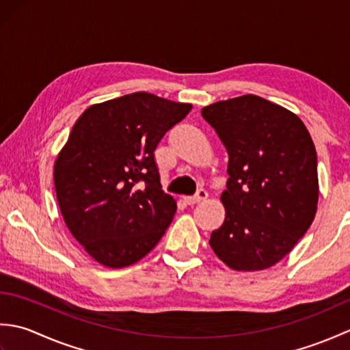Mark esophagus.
Wrapping results in <instances>:
<instances>
[{
	"instance_id": "34e87169",
	"label": "esophagus",
	"mask_w": 350,
	"mask_h": 350,
	"mask_svg": "<svg viewBox=\"0 0 350 350\" xmlns=\"http://www.w3.org/2000/svg\"><path fill=\"white\" fill-rule=\"evenodd\" d=\"M207 198V191L206 189H198L196 192V196H189V197H185V202L188 204H197L200 202H203V200Z\"/></svg>"
}]
</instances>
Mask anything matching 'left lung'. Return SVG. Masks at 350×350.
Instances as JSON below:
<instances>
[{"instance_id":"1","label":"left lung","mask_w":350,"mask_h":350,"mask_svg":"<svg viewBox=\"0 0 350 350\" xmlns=\"http://www.w3.org/2000/svg\"><path fill=\"white\" fill-rule=\"evenodd\" d=\"M202 116L228 153L226 219L211 247L234 271H262L284 258L314 219L317 154L292 111L256 94L212 103Z\"/></svg>"}]
</instances>
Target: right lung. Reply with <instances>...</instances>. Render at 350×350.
<instances>
[{"mask_svg":"<svg viewBox=\"0 0 350 350\" xmlns=\"http://www.w3.org/2000/svg\"><path fill=\"white\" fill-rule=\"evenodd\" d=\"M191 108L137 92L92 105L73 124L54 165L55 192L66 226L98 263H137L173 221L154 150Z\"/></svg>","mask_w":350,"mask_h":350,"instance_id":"obj_1","label":"right lung"}]
</instances>
